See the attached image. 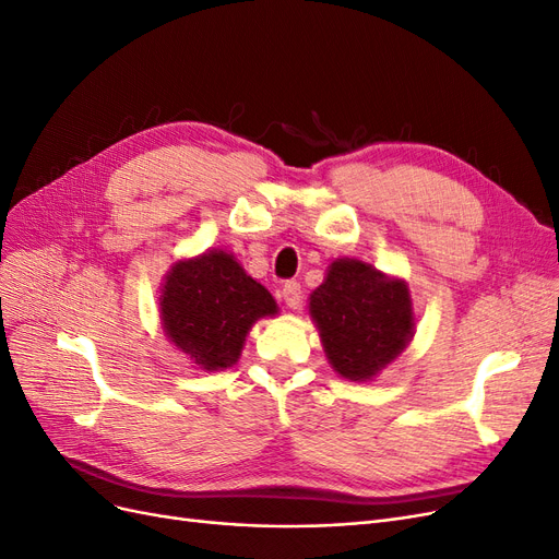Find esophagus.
Returning <instances> with one entry per match:
<instances>
[{
	"instance_id": "1",
	"label": "esophagus",
	"mask_w": 559,
	"mask_h": 559,
	"mask_svg": "<svg viewBox=\"0 0 559 559\" xmlns=\"http://www.w3.org/2000/svg\"><path fill=\"white\" fill-rule=\"evenodd\" d=\"M281 297H283V301H285L287 308H293V311H297V308L301 306V285H299L297 281H287V283L283 285Z\"/></svg>"
}]
</instances>
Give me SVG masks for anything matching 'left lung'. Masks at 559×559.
Instances as JSON below:
<instances>
[{"label":"left lung","instance_id":"1","mask_svg":"<svg viewBox=\"0 0 559 559\" xmlns=\"http://www.w3.org/2000/svg\"><path fill=\"white\" fill-rule=\"evenodd\" d=\"M324 355L349 382H370L415 338L409 287L357 258H336L308 297Z\"/></svg>","mask_w":559,"mask_h":559}]
</instances>
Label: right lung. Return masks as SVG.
I'll return each instance as SVG.
<instances>
[{"mask_svg":"<svg viewBox=\"0 0 559 559\" xmlns=\"http://www.w3.org/2000/svg\"><path fill=\"white\" fill-rule=\"evenodd\" d=\"M274 316L272 293L223 248L173 262L160 283L163 334L204 373L235 366L251 326Z\"/></svg>","mask_w":559,"mask_h":559,"instance_id":"right-lung-1","label":"right lung"}]
</instances>
